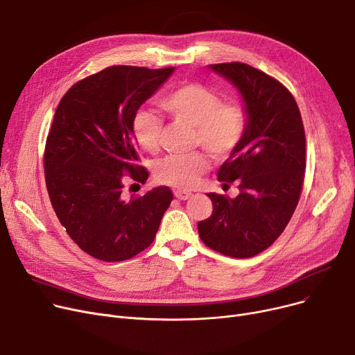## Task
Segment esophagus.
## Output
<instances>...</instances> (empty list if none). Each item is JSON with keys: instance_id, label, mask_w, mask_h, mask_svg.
<instances>
[{"instance_id": "esophagus-1", "label": "esophagus", "mask_w": 355, "mask_h": 355, "mask_svg": "<svg viewBox=\"0 0 355 355\" xmlns=\"http://www.w3.org/2000/svg\"><path fill=\"white\" fill-rule=\"evenodd\" d=\"M191 192H184V191H175V198H178L179 200H187L191 198Z\"/></svg>"}]
</instances>
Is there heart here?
Wrapping results in <instances>:
<instances>
[{"instance_id":"1","label":"heart","mask_w":355,"mask_h":355,"mask_svg":"<svg viewBox=\"0 0 355 355\" xmlns=\"http://www.w3.org/2000/svg\"><path fill=\"white\" fill-rule=\"evenodd\" d=\"M160 107L175 121L195 127V143L216 159L234 153L245 136V108L237 101L223 103L215 91L199 83H184L175 88L160 99ZM162 128L163 120L153 111L140 110L132 116V137L147 153L157 151ZM207 167L208 162L199 151L167 156L156 166V179L168 187L189 189Z\"/></svg>"}]
</instances>
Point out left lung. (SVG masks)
<instances>
[{"mask_svg":"<svg viewBox=\"0 0 355 355\" xmlns=\"http://www.w3.org/2000/svg\"><path fill=\"white\" fill-rule=\"evenodd\" d=\"M244 98L248 123L241 144L219 167L218 180L240 195L208 193L214 211L198 223L205 245L248 259L272 245L289 224L302 193L306 139L299 107L282 82L241 62L211 64Z\"/></svg>","mask_w":355,"mask_h":355,"instance_id":"8db88e82","label":"left lung"}]
</instances>
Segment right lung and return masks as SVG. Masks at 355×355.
I'll use <instances>...</instances> for the list:
<instances>
[{"instance_id": "add662e5", "label": "right lung", "mask_w": 355, "mask_h": 355, "mask_svg": "<svg viewBox=\"0 0 355 355\" xmlns=\"http://www.w3.org/2000/svg\"><path fill=\"white\" fill-rule=\"evenodd\" d=\"M172 72L110 66L76 82L56 108L43 157L46 188L67 235L98 260L124 261L146 250L173 199L167 187L123 193L127 180L148 178L132 116Z\"/></svg>"}]
</instances>
